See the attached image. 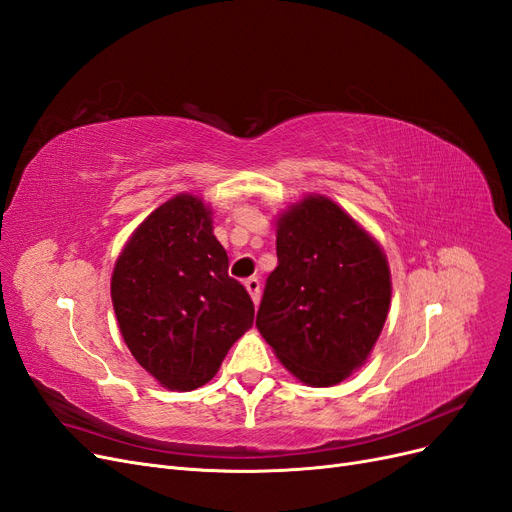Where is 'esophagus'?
Segmentation results:
<instances>
[{
    "label": "esophagus",
    "mask_w": 512,
    "mask_h": 512,
    "mask_svg": "<svg viewBox=\"0 0 512 512\" xmlns=\"http://www.w3.org/2000/svg\"><path fill=\"white\" fill-rule=\"evenodd\" d=\"M245 288H248V292H250V296H252L254 305H258V303H260V279H258V277L245 279Z\"/></svg>",
    "instance_id": "esophagus-1"
}]
</instances>
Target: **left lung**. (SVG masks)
<instances>
[{
    "instance_id": "1",
    "label": "left lung",
    "mask_w": 512,
    "mask_h": 512,
    "mask_svg": "<svg viewBox=\"0 0 512 512\" xmlns=\"http://www.w3.org/2000/svg\"><path fill=\"white\" fill-rule=\"evenodd\" d=\"M392 279L379 243L322 195L277 220V267L256 328L279 362L313 387L347 379L373 351L390 311Z\"/></svg>"
}]
</instances>
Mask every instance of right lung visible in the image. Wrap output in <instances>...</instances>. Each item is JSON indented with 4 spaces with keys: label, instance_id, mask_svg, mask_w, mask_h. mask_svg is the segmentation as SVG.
Masks as SVG:
<instances>
[{
    "label": "right lung",
    "instance_id": "right-lung-1",
    "mask_svg": "<svg viewBox=\"0 0 512 512\" xmlns=\"http://www.w3.org/2000/svg\"><path fill=\"white\" fill-rule=\"evenodd\" d=\"M116 320L133 358L169 390L205 385L254 324V303L228 275V256L195 195L156 207L112 273Z\"/></svg>",
    "mask_w": 512,
    "mask_h": 512
}]
</instances>
